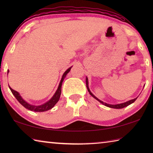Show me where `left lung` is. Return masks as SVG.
Returning a JSON list of instances; mask_svg holds the SVG:
<instances>
[{"mask_svg":"<svg viewBox=\"0 0 153 153\" xmlns=\"http://www.w3.org/2000/svg\"><path fill=\"white\" fill-rule=\"evenodd\" d=\"M86 87H87V89H88V91L89 92L90 94L92 96L93 98H94L95 99H97L98 102H100V103H102V105H104L106 107H110V108H123L124 107H127V106H128L129 105H131V103H133L135 100L137 99V98H134V99L132 100H128V101H127L126 102H123V103H120V104H117V105H111V104H107V103H106L105 102L102 101V100H100L98 99V98H97L95 97V96L92 94V93L90 92V90L89 89V87H88V77H86Z\"/></svg>","mask_w":153,"mask_h":153,"instance_id":"left-lung-1","label":"left lung"}]
</instances>
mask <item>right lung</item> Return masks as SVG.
I'll return each instance as SVG.
<instances>
[{"label": "right lung", "mask_w": 153, "mask_h": 153, "mask_svg": "<svg viewBox=\"0 0 153 153\" xmlns=\"http://www.w3.org/2000/svg\"><path fill=\"white\" fill-rule=\"evenodd\" d=\"M71 67H72V66L69 67V69H67V70L64 72L63 76H62L61 82L59 84L58 88L56 90V92L55 94H54V95L53 96V97H52L51 99L48 100V101L46 102L45 103H44V104L41 105L36 106V105H33L30 104V103H28L27 102L25 101L24 98L22 97V96L19 94V92L15 91V90H13L10 86H9V88H10V90H11L12 94L14 95V97L16 98V99L18 100V101H19L20 104L24 106L25 108H26L27 109L30 110L32 111H35V112H44V111L50 110L59 101V98H60V97H61V94L62 83H63L64 79L65 78L67 74H68L69 71H70ZM9 71L8 70V73H9Z\"/></svg>", "instance_id": "obj_1"}]
</instances>
